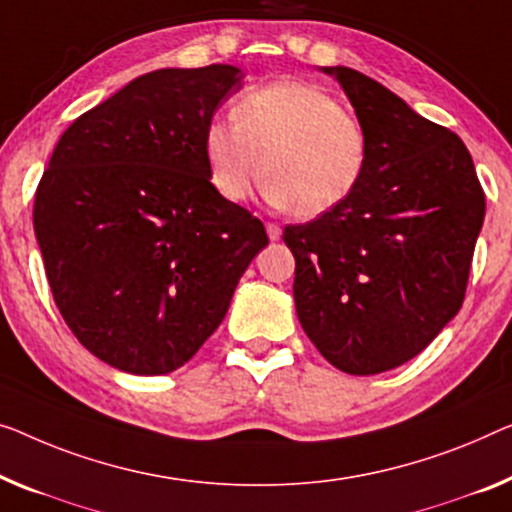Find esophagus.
<instances>
[{"label": "esophagus", "instance_id": "1", "mask_svg": "<svg viewBox=\"0 0 512 512\" xmlns=\"http://www.w3.org/2000/svg\"><path fill=\"white\" fill-rule=\"evenodd\" d=\"M266 234H269L271 241H278L280 236H282L280 225H276V223H266Z\"/></svg>", "mask_w": 512, "mask_h": 512}]
</instances>
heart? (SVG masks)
Instances as JSON below:
<instances>
[{
  "label": "heart",
  "instance_id": "obj_1",
  "mask_svg": "<svg viewBox=\"0 0 512 512\" xmlns=\"http://www.w3.org/2000/svg\"><path fill=\"white\" fill-rule=\"evenodd\" d=\"M232 121L213 119L204 131L211 181L227 202L246 200L264 172L266 200L315 218L340 207L363 179L361 121L322 87L280 80L246 91Z\"/></svg>",
  "mask_w": 512,
  "mask_h": 512
}]
</instances>
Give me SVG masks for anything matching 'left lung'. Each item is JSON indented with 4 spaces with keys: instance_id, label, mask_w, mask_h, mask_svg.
Returning a JSON list of instances; mask_svg holds the SVG:
<instances>
[{
    "instance_id": "obj_1",
    "label": "left lung",
    "mask_w": 512,
    "mask_h": 512,
    "mask_svg": "<svg viewBox=\"0 0 512 512\" xmlns=\"http://www.w3.org/2000/svg\"><path fill=\"white\" fill-rule=\"evenodd\" d=\"M319 71L352 103L368 163L340 207L282 232L296 315L335 368L379 375L421 354L462 308L485 193L455 133L354 68Z\"/></svg>"
}]
</instances>
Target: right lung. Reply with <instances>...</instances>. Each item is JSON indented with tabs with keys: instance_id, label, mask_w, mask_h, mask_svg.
<instances>
[{
	"instance_id": "obj_1",
	"label": "right lung",
	"mask_w": 512,
	"mask_h": 512,
	"mask_svg": "<svg viewBox=\"0 0 512 512\" xmlns=\"http://www.w3.org/2000/svg\"><path fill=\"white\" fill-rule=\"evenodd\" d=\"M241 85L230 64L144 73L52 151L34 202L45 276L68 329L112 368L167 375L190 361L269 243L204 156V131Z\"/></svg>"
}]
</instances>
